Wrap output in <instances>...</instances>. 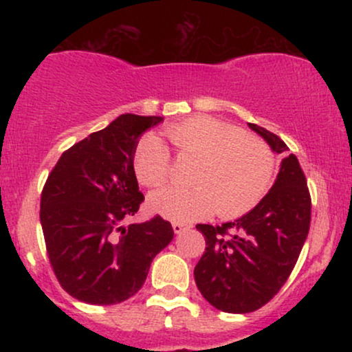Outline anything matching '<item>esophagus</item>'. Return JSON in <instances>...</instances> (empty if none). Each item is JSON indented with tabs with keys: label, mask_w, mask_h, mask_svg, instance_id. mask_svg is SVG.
<instances>
[{
	"label": "esophagus",
	"mask_w": 352,
	"mask_h": 352,
	"mask_svg": "<svg viewBox=\"0 0 352 352\" xmlns=\"http://www.w3.org/2000/svg\"><path fill=\"white\" fill-rule=\"evenodd\" d=\"M172 228H173V232L177 233V235H180V233H184L185 230H188L190 227H188V225H184V223H177V221H175V223H172Z\"/></svg>",
	"instance_id": "1"
}]
</instances>
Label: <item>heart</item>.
I'll use <instances>...</instances> for the list:
<instances>
[{"label": "heart", "mask_w": 352, "mask_h": 352, "mask_svg": "<svg viewBox=\"0 0 352 352\" xmlns=\"http://www.w3.org/2000/svg\"><path fill=\"white\" fill-rule=\"evenodd\" d=\"M179 153L199 159L192 188L164 187L148 197V207L177 223L218 212L225 218L250 212L268 192L274 159L263 140L210 116H197L165 127ZM172 170L170 152L157 135H145L134 152V172L145 187H159Z\"/></svg>", "instance_id": "heart-1"}]
</instances>
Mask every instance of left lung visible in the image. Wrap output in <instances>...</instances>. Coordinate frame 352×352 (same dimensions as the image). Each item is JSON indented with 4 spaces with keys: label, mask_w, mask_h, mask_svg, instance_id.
<instances>
[{
    "label": "left lung",
    "mask_w": 352,
    "mask_h": 352,
    "mask_svg": "<svg viewBox=\"0 0 352 352\" xmlns=\"http://www.w3.org/2000/svg\"><path fill=\"white\" fill-rule=\"evenodd\" d=\"M252 131L273 152L289 151L278 135L256 124ZM311 197L296 155L281 160L273 187L260 204L235 221L197 225L205 253L193 270L201 296L225 313H252L281 289L309 232Z\"/></svg>",
    "instance_id": "left-lung-1"
}]
</instances>
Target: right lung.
Wrapping results in <instances>:
<instances>
[{
  "mask_svg": "<svg viewBox=\"0 0 352 352\" xmlns=\"http://www.w3.org/2000/svg\"><path fill=\"white\" fill-rule=\"evenodd\" d=\"M164 117L122 114L60 155L41 193L47 256L76 300L117 305L139 292L157 253L172 241L162 217L124 221L144 201L134 172L140 135Z\"/></svg>",
  "mask_w": 352,
  "mask_h": 352,
  "instance_id": "right-lung-1",
  "label": "right lung"
}]
</instances>
